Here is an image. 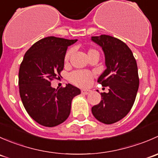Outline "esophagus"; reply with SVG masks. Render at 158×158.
<instances>
[{"mask_svg": "<svg viewBox=\"0 0 158 158\" xmlns=\"http://www.w3.org/2000/svg\"><path fill=\"white\" fill-rule=\"evenodd\" d=\"M90 92H91L90 90H85V89H82V90L81 91V92H82V94H83V95H88V94H89Z\"/></svg>", "mask_w": 158, "mask_h": 158, "instance_id": "34e87169", "label": "esophagus"}]
</instances>
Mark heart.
<instances>
[{
  "label": "heart",
  "mask_w": 158,
  "mask_h": 158,
  "mask_svg": "<svg viewBox=\"0 0 158 158\" xmlns=\"http://www.w3.org/2000/svg\"><path fill=\"white\" fill-rule=\"evenodd\" d=\"M73 50L69 49L66 52V55L64 57L65 63H67L69 61L70 56H71ZM97 54L98 55V51H96L94 49H89L87 51V56L89 58H90L92 56ZM92 74L89 73L88 71H84V70H78V71H75L69 75V79L74 85H77L79 87H82V88H85V87L89 86L91 84L92 80Z\"/></svg>",
  "instance_id": "1"
}]
</instances>
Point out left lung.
<instances>
[{
	"label": "left lung",
	"instance_id": "8db88e82",
	"mask_svg": "<svg viewBox=\"0 0 158 158\" xmlns=\"http://www.w3.org/2000/svg\"><path fill=\"white\" fill-rule=\"evenodd\" d=\"M92 40L102 47L106 59V69L98 82L109 88L92 112L97 120L110 125L125 117L133 106L139 87L138 66L131 50L120 40L101 35L92 36Z\"/></svg>",
	"mask_w": 158,
	"mask_h": 158
}]
</instances>
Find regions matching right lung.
<instances>
[{"label":"right lung","mask_w":158,"mask_h":158,"mask_svg":"<svg viewBox=\"0 0 158 158\" xmlns=\"http://www.w3.org/2000/svg\"><path fill=\"white\" fill-rule=\"evenodd\" d=\"M76 41L48 36L35 43L23 56L19 69L20 95L29 115L40 125L55 127L65 122L72 100L81 93L71 84L56 89L51 86L63 71L68 47Z\"/></svg>","instance_id":"add662e5"}]
</instances>
